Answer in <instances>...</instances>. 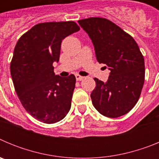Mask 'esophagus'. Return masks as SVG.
Wrapping results in <instances>:
<instances>
[{"label": "esophagus", "mask_w": 159, "mask_h": 159, "mask_svg": "<svg viewBox=\"0 0 159 159\" xmlns=\"http://www.w3.org/2000/svg\"><path fill=\"white\" fill-rule=\"evenodd\" d=\"M84 76H81V75H78V74H76V75H75V79H76V80H78V81L82 80H84Z\"/></svg>", "instance_id": "34e87169"}]
</instances>
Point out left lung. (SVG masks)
Returning <instances> with one entry per match:
<instances>
[{
	"label": "left lung",
	"mask_w": 159,
	"mask_h": 159,
	"mask_svg": "<svg viewBox=\"0 0 159 159\" xmlns=\"http://www.w3.org/2000/svg\"><path fill=\"white\" fill-rule=\"evenodd\" d=\"M95 48L99 64L110 71L106 83L95 78L92 104L101 115L117 118L128 113L139 99L145 79L143 54L131 36L105 18L78 20Z\"/></svg>",
	"instance_id": "1"
}]
</instances>
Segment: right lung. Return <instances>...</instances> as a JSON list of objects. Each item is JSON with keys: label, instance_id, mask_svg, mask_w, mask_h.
I'll return each instance as SVG.
<instances>
[{"label": "right lung", "instance_id": "obj_1", "mask_svg": "<svg viewBox=\"0 0 159 159\" xmlns=\"http://www.w3.org/2000/svg\"><path fill=\"white\" fill-rule=\"evenodd\" d=\"M80 30L74 21L35 25L20 38L10 64L11 76L20 101L32 117L51 124L62 120L71 108L75 77L55 75L61 42Z\"/></svg>", "mask_w": 159, "mask_h": 159}]
</instances>
